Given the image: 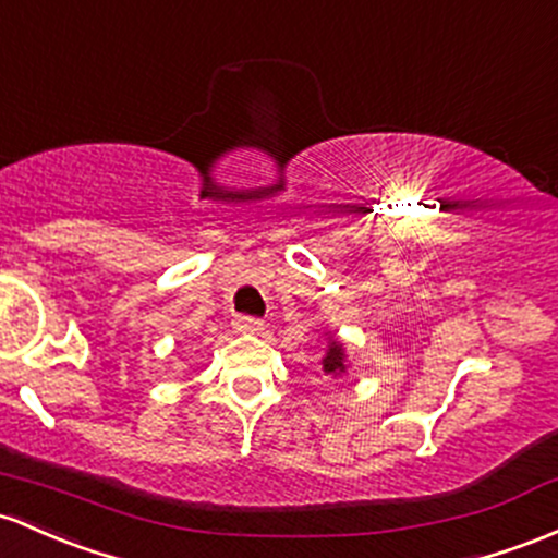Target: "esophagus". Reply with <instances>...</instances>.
Wrapping results in <instances>:
<instances>
[{"label":"esophagus","instance_id":"1","mask_svg":"<svg viewBox=\"0 0 558 558\" xmlns=\"http://www.w3.org/2000/svg\"><path fill=\"white\" fill-rule=\"evenodd\" d=\"M232 326H235L238 333H259V330L265 328V323L256 320V317L241 315V317H235V323H232Z\"/></svg>","mask_w":558,"mask_h":558}]
</instances>
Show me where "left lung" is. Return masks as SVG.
I'll list each match as a JSON object with an SVG mask.
<instances>
[{"mask_svg":"<svg viewBox=\"0 0 558 558\" xmlns=\"http://www.w3.org/2000/svg\"><path fill=\"white\" fill-rule=\"evenodd\" d=\"M320 339L326 341V352H323V360H320L323 376L341 378L349 368V354H347L344 341H341L336 333H330V330H326Z\"/></svg>","mask_w":558,"mask_h":558,"instance_id":"left-lung-1","label":"left lung"}]
</instances>
